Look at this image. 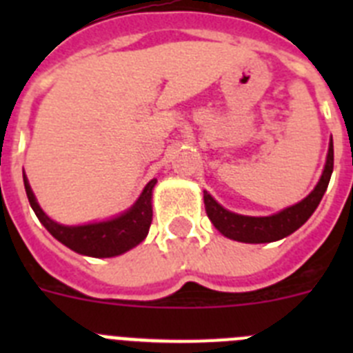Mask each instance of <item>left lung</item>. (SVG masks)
Instances as JSON below:
<instances>
[{
  "label": "left lung",
  "instance_id": "obj_1",
  "mask_svg": "<svg viewBox=\"0 0 353 353\" xmlns=\"http://www.w3.org/2000/svg\"><path fill=\"white\" fill-rule=\"evenodd\" d=\"M334 170V146L332 141L329 145V154H327L325 168H323L322 179L316 183L307 198H304L301 203L285 208L283 212L269 217H249V215H239L221 207L207 191H205V208H207L208 219L212 221L217 230L224 236L239 242H248V244H263V242H274L283 236L290 235L295 230L302 226L310 219L311 214L316 210V207L322 201L323 194L329 185L330 174Z\"/></svg>",
  "mask_w": 353,
  "mask_h": 353
}]
</instances>
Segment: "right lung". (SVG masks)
Segmentation results:
<instances>
[{
	"label": "right lung",
	"mask_w": 353,
	"mask_h": 353,
	"mask_svg": "<svg viewBox=\"0 0 353 353\" xmlns=\"http://www.w3.org/2000/svg\"><path fill=\"white\" fill-rule=\"evenodd\" d=\"M23 179L30 205L40 223L46 226V230L56 240H60L61 244L70 248L72 251L79 252V254L93 258L118 256L121 252L129 251L134 245L143 242L146 233H148L150 224H152V189L157 183V179L150 180L146 183L145 191L141 192L138 201L125 214H121L120 217H114L111 221L84 224V226H63V224H58L49 219L37 203L26 174Z\"/></svg>",
	"instance_id": "add662e5"
}]
</instances>
